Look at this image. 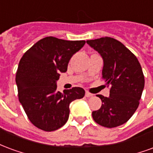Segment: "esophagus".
<instances>
[{"instance_id": "1", "label": "esophagus", "mask_w": 153, "mask_h": 153, "mask_svg": "<svg viewBox=\"0 0 153 153\" xmlns=\"http://www.w3.org/2000/svg\"><path fill=\"white\" fill-rule=\"evenodd\" d=\"M93 94L88 93V92H86V93H85V97H93Z\"/></svg>"}]
</instances>
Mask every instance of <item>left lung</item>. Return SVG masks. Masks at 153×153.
I'll return each mask as SVG.
<instances>
[{"label":"left lung","mask_w":153,"mask_h":153,"mask_svg":"<svg viewBox=\"0 0 153 153\" xmlns=\"http://www.w3.org/2000/svg\"><path fill=\"white\" fill-rule=\"evenodd\" d=\"M87 43L103 60L102 79L111 85L108 97L102 100L99 110L93 111L98 125L114 128L128 121L139 105L144 88V76L137 57L120 42L112 38L88 40Z\"/></svg>","instance_id":"left-lung-1"}]
</instances>
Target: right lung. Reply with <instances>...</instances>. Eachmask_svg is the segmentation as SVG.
I'll list each match as a JSON object with an SVG mask.
<instances>
[{"mask_svg":"<svg viewBox=\"0 0 153 153\" xmlns=\"http://www.w3.org/2000/svg\"><path fill=\"white\" fill-rule=\"evenodd\" d=\"M85 42L47 37L22 56L15 76L19 100L37 128L50 132L62 127L69 119L70 102L84 97L85 91L79 87L60 93L56 81Z\"/></svg>","mask_w":153,"mask_h":153,"instance_id":"add662e5","label":"right lung"}]
</instances>
